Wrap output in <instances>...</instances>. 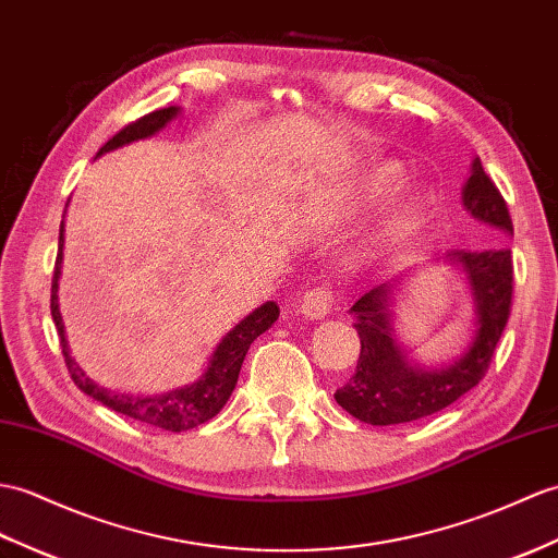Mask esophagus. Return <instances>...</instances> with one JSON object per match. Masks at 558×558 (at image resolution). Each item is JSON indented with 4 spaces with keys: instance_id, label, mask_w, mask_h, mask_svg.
I'll return each instance as SVG.
<instances>
[{
    "instance_id": "obj_1",
    "label": "esophagus",
    "mask_w": 558,
    "mask_h": 558,
    "mask_svg": "<svg viewBox=\"0 0 558 558\" xmlns=\"http://www.w3.org/2000/svg\"><path fill=\"white\" fill-rule=\"evenodd\" d=\"M332 308V292L326 288H314L304 292L300 300V314L308 320H320L330 314Z\"/></svg>"
}]
</instances>
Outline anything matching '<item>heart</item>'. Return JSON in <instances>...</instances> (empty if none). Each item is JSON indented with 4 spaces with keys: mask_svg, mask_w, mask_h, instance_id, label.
Segmentation results:
<instances>
[{
    "mask_svg": "<svg viewBox=\"0 0 558 558\" xmlns=\"http://www.w3.org/2000/svg\"><path fill=\"white\" fill-rule=\"evenodd\" d=\"M409 185V171L392 159H378L359 166L356 171L340 180L323 202L326 220H352L380 209ZM430 199L423 190L401 194L387 206L385 214L366 230L356 250L349 256L354 268H366L395 254L423 228Z\"/></svg>",
    "mask_w": 558,
    "mask_h": 558,
    "instance_id": "heart-1",
    "label": "heart"
}]
</instances>
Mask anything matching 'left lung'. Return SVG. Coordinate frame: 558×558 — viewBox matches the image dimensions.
I'll return each mask as SVG.
<instances>
[{
	"label": "left lung",
	"instance_id": "left-lung-1",
	"mask_svg": "<svg viewBox=\"0 0 558 558\" xmlns=\"http://www.w3.org/2000/svg\"><path fill=\"white\" fill-rule=\"evenodd\" d=\"M461 202L475 220L513 235L507 202L477 157L461 190ZM445 262L459 268L469 282L475 311V332L469 347L442 366L413 361L395 330L397 294L409 276L401 274L373 288L349 308V314L356 316L361 354L356 373L335 392L338 404L354 418L368 425L413 423L454 404L483 380L511 314V250H454L445 254Z\"/></svg>",
	"mask_w": 558,
	"mask_h": 558
}]
</instances>
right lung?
I'll return each mask as SVG.
<instances>
[{
  "label": "right lung",
  "mask_w": 558,
  "mask_h": 558,
  "mask_svg": "<svg viewBox=\"0 0 558 558\" xmlns=\"http://www.w3.org/2000/svg\"><path fill=\"white\" fill-rule=\"evenodd\" d=\"M178 116H180V107H168V109H159V111L142 116L140 121L125 125L121 133H116L107 142V145L97 151V157L119 149V147L131 145V142L157 135L168 123L175 121ZM63 232L66 230H63V220H61L59 254H57V266H54V280H51V300H49L51 304L49 306H51V318H54V326L59 332L63 361H66L69 373H71V380L81 387L87 397L101 401L107 409H111L116 413H123V416L135 418L145 425L161 427V430H168V433H183V430H190V427H197L209 418H214L216 413L226 407V401L230 399L232 390H235L242 361L250 352V344L278 320V316H280L278 304L266 302L262 306H256L250 316H244L235 328L228 330L223 335V340L216 344L204 373L194 383H190L185 387H178V390H171V392H163V395H128V392L109 390V387H101L99 383H95L81 366L75 364V359L71 356L69 342H66V330H63V318L59 311Z\"/></svg>",
  "instance_id": "right-lung-1"
}]
</instances>
